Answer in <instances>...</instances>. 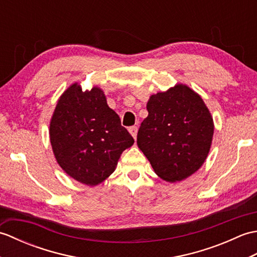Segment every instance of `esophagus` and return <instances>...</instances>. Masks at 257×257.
<instances>
[{"instance_id": "esophagus-1", "label": "esophagus", "mask_w": 257, "mask_h": 257, "mask_svg": "<svg viewBox=\"0 0 257 257\" xmlns=\"http://www.w3.org/2000/svg\"><path fill=\"white\" fill-rule=\"evenodd\" d=\"M129 133H130V135H132L133 136V137H134V139H136V138H137V133H138V128L137 127H136V125H134V127H130L129 129Z\"/></svg>"}]
</instances>
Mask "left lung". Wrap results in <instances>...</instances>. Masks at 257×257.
I'll return each instance as SVG.
<instances>
[{"instance_id":"8db88e82","label":"left lung","mask_w":257,"mask_h":257,"mask_svg":"<svg viewBox=\"0 0 257 257\" xmlns=\"http://www.w3.org/2000/svg\"><path fill=\"white\" fill-rule=\"evenodd\" d=\"M137 145L158 177L179 182L192 176L210 152L214 122L201 96L184 84L151 95Z\"/></svg>"}]
</instances>
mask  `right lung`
<instances>
[{
	"label": "right lung",
	"mask_w": 257,
	"mask_h": 257,
	"mask_svg": "<svg viewBox=\"0 0 257 257\" xmlns=\"http://www.w3.org/2000/svg\"><path fill=\"white\" fill-rule=\"evenodd\" d=\"M50 140L65 173L95 187L116 170L122 152L135 143L107 105L105 92L74 83L59 97L50 122Z\"/></svg>",
	"instance_id": "1"
}]
</instances>
